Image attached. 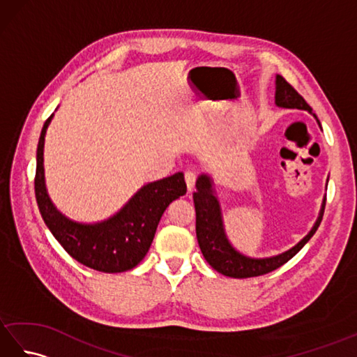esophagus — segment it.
Here are the masks:
<instances>
[{"label":"esophagus","instance_id":"esophagus-1","mask_svg":"<svg viewBox=\"0 0 357 357\" xmlns=\"http://www.w3.org/2000/svg\"><path fill=\"white\" fill-rule=\"evenodd\" d=\"M184 179H185V184L188 192H192L195 188V183H196V174L193 172H185L184 173Z\"/></svg>","mask_w":357,"mask_h":357}]
</instances>
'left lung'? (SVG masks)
Returning a JSON list of instances; mask_svg holds the SVG:
<instances>
[{
    "label": "left lung",
    "mask_w": 357,
    "mask_h": 357,
    "mask_svg": "<svg viewBox=\"0 0 357 357\" xmlns=\"http://www.w3.org/2000/svg\"><path fill=\"white\" fill-rule=\"evenodd\" d=\"M276 104L279 107L312 112V107L298 93V90L290 82H287L280 75L276 77ZM193 202L196 210V238H198V244L204 257L211 265V268H215L218 273L236 279L267 275V273L282 267L316 233L317 227L321 225L325 208L324 202L321 215L317 218L312 231L298 245H294L291 250H288V252L282 255L267 257V259H250V257L239 255L227 241L222 227L221 210H219L218 199L211 193V183L206 174H202L196 181Z\"/></svg>",
    "instance_id": "obj_1"
}]
</instances>
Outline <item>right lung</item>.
I'll return each mask as SVG.
<instances>
[{
  "label": "right lung",
  "instance_id": "obj_1",
  "mask_svg": "<svg viewBox=\"0 0 357 357\" xmlns=\"http://www.w3.org/2000/svg\"><path fill=\"white\" fill-rule=\"evenodd\" d=\"M52 116L43 126L36 149L35 196L45 225L66 252L89 268L102 273H123L135 268L147 255L165 208L185 195L184 174L174 173L173 176L144 185L109 221L93 225L73 222L55 208L44 185V136Z\"/></svg>",
  "mask_w": 357,
  "mask_h": 357
}]
</instances>
